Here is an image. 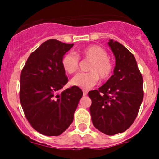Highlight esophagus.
<instances>
[{"instance_id":"34e87169","label":"esophagus","mask_w":159,"mask_h":159,"mask_svg":"<svg viewBox=\"0 0 159 159\" xmlns=\"http://www.w3.org/2000/svg\"><path fill=\"white\" fill-rule=\"evenodd\" d=\"M88 94V91L86 90H83V95L86 96Z\"/></svg>"}]
</instances>
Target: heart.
I'll return each instance as SVG.
<instances>
[{
    "label": "heart",
    "mask_w": 159,
    "mask_h": 159,
    "mask_svg": "<svg viewBox=\"0 0 159 159\" xmlns=\"http://www.w3.org/2000/svg\"><path fill=\"white\" fill-rule=\"evenodd\" d=\"M79 58L89 61L87 73L75 75L70 81V84L75 87L89 89L95 85L99 78L106 81L111 76L114 65L108 58V54L103 48L98 45H91L80 50L77 55L68 53L63 57L62 67L69 75L78 71L79 68Z\"/></svg>",
    "instance_id": "b5f03b06"
}]
</instances>
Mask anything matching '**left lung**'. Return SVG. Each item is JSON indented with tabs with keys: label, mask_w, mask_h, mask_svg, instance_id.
<instances>
[{
	"label": "left lung",
	"mask_w": 159,
	"mask_h": 159,
	"mask_svg": "<svg viewBox=\"0 0 159 159\" xmlns=\"http://www.w3.org/2000/svg\"><path fill=\"white\" fill-rule=\"evenodd\" d=\"M115 57L114 74L98 90L90 91L93 125L107 135L124 132L137 117L143 100V79L134 55L118 41L108 43Z\"/></svg>",
	"instance_id": "8db88e82"
}]
</instances>
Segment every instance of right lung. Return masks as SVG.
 <instances>
[{"label": "right lung", "instance_id": "add662e5", "mask_svg": "<svg viewBox=\"0 0 159 159\" xmlns=\"http://www.w3.org/2000/svg\"><path fill=\"white\" fill-rule=\"evenodd\" d=\"M74 44L50 39L30 54L20 74V101L30 125L47 136H57L71 124L74 113L83 95L68 83L61 61Z\"/></svg>", "mask_w": 159, "mask_h": 159}]
</instances>
